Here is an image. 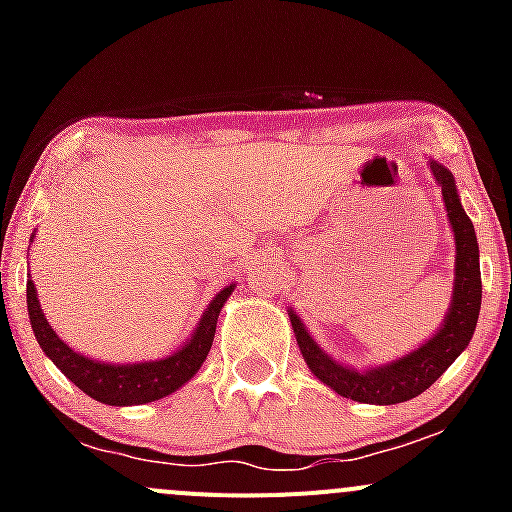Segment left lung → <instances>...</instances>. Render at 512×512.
I'll list each match as a JSON object with an SVG mask.
<instances>
[{
  "label": "left lung",
  "mask_w": 512,
  "mask_h": 512,
  "mask_svg": "<svg viewBox=\"0 0 512 512\" xmlns=\"http://www.w3.org/2000/svg\"><path fill=\"white\" fill-rule=\"evenodd\" d=\"M431 173L441 188L443 205H446L448 223H451L453 242H456V265H453V294L448 312L443 317L441 327L436 329L428 342L411 349L409 354L399 356L386 364L369 366L359 371L354 366L342 364L332 354L324 352L309 329L304 327L302 317L294 309H289V322H292L294 337H297L299 352L322 384L337 391L344 399L359 401V404L391 406L401 401L416 399L418 394L428 389L453 361L466 352L473 332H476L480 314V252L476 240V227L466 215L458 195L456 178L446 165L428 158Z\"/></svg>",
  "instance_id": "8db88e82"
}]
</instances>
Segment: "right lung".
I'll return each mask as SVG.
<instances>
[{"instance_id": "obj_1", "label": "right lung", "mask_w": 512, "mask_h": 512, "mask_svg": "<svg viewBox=\"0 0 512 512\" xmlns=\"http://www.w3.org/2000/svg\"><path fill=\"white\" fill-rule=\"evenodd\" d=\"M232 289H235V285H227L210 299L208 309L203 312L200 322L195 324L188 342H183V347H178L173 354L163 356V359L136 361V364H111V361H98L91 359V356L74 352L51 329V324L46 322L34 280L27 282V309L36 342L44 349V354L59 366L66 379L74 381L84 394L101 401V404L138 406L173 394V391H178L180 386H185L198 374L205 356H208L210 347H213L220 309L225 307Z\"/></svg>"}]
</instances>
